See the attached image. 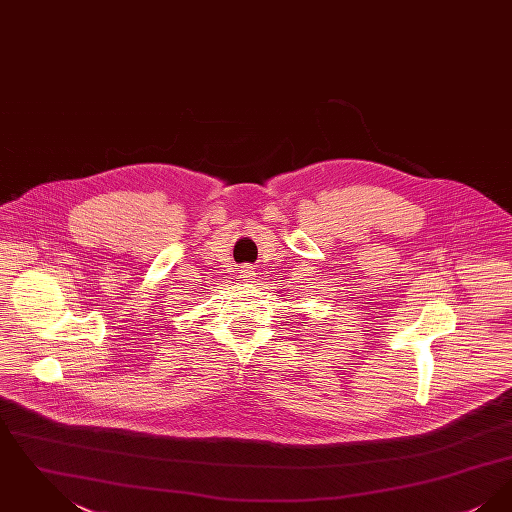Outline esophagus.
I'll use <instances>...</instances> for the list:
<instances>
[{"mask_svg": "<svg viewBox=\"0 0 512 512\" xmlns=\"http://www.w3.org/2000/svg\"><path fill=\"white\" fill-rule=\"evenodd\" d=\"M253 274H255V270H253L251 265H244V267L240 268V276L245 278V280H251V276H253Z\"/></svg>", "mask_w": 512, "mask_h": 512, "instance_id": "obj_1", "label": "esophagus"}]
</instances>
